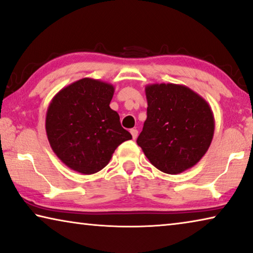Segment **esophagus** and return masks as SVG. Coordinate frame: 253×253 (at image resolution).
Segmentation results:
<instances>
[{
  "label": "esophagus",
  "instance_id": "34e87169",
  "mask_svg": "<svg viewBox=\"0 0 253 253\" xmlns=\"http://www.w3.org/2000/svg\"><path fill=\"white\" fill-rule=\"evenodd\" d=\"M130 134H131V136H133V139H136L138 135V130L136 129V128H133V129H130Z\"/></svg>",
  "mask_w": 253,
  "mask_h": 253
}]
</instances>
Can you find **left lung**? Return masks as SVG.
Segmentation results:
<instances>
[{"instance_id": "obj_1", "label": "left lung", "mask_w": 253, "mask_h": 253, "mask_svg": "<svg viewBox=\"0 0 253 253\" xmlns=\"http://www.w3.org/2000/svg\"><path fill=\"white\" fill-rule=\"evenodd\" d=\"M147 118L137 144L153 166L178 174L196 166L214 136L213 110L202 95L182 84L145 86Z\"/></svg>"}]
</instances>
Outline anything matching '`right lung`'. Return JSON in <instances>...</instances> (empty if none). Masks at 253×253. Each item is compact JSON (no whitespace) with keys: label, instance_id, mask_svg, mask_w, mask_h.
I'll return each mask as SVG.
<instances>
[{"label":"right lung","instance_id":"1","mask_svg":"<svg viewBox=\"0 0 253 253\" xmlns=\"http://www.w3.org/2000/svg\"><path fill=\"white\" fill-rule=\"evenodd\" d=\"M115 86L84 78L54 95L46 114L51 150L73 171L93 174L102 170L120 144L131 139L110 108Z\"/></svg>","mask_w":253,"mask_h":253}]
</instances>
